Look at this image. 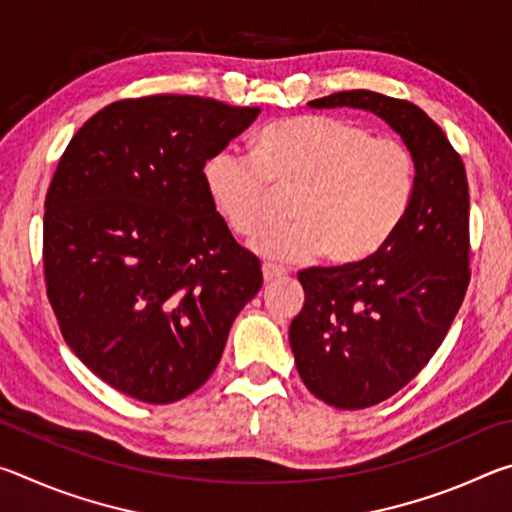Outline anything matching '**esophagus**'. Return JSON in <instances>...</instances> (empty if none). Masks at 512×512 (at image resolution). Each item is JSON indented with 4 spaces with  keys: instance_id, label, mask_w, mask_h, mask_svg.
<instances>
[{
    "instance_id": "esophagus-1",
    "label": "esophagus",
    "mask_w": 512,
    "mask_h": 512,
    "mask_svg": "<svg viewBox=\"0 0 512 512\" xmlns=\"http://www.w3.org/2000/svg\"><path fill=\"white\" fill-rule=\"evenodd\" d=\"M262 273H264V282H266V284L280 280V277L287 275V271H284L282 266H273V264H264V266H262Z\"/></svg>"
}]
</instances>
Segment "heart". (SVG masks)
Segmentation results:
<instances>
[{"label":"heart","instance_id":"obj_1","mask_svg":"<svg viewBox=\"0 0 512 512\" xmlns=\"http://www.w3.org/2000/svg\"><path fill=\"white\" fill-rule=\"evenodd\" d=\"M203 183L214 210L239 237H255L275 214V192L296 194L291 225L264 232L253 248L275 262L325 253L363 262L388 244L418 189V162L404 142L375 137L359 121L296 115L266 124L253 155L212 153Z\"/></svg>","mask_w":512,"mask_h":512}]
</instances>
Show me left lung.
Listing matches in <instances>:
<instances>
[{
	"label": "left lung",
	"mask_w": 512,
	"mask_h": 512,
	"mask_svg": "<svg viewBox=\"0 0 512 512\" xmlns=\"http://www.w3.org/2000/svg\"><path fill=\"white\" fill-rule=\"evenodd\" d=\"M311 108H359L386 121L418 162V189L395 235L348 266L298 273L305 307L289 341L302 381L336 409L388 400L427 366L470 284V192L461 155L409 101L336 92Z\"/></svg>",
	"instance_id": "1"
}]
</instances>
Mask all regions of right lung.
Instances as JSON below:
<instances>
[{
  "label": "right lung",
  "instance_id": "1",
  "mask_svg": "<svg viewBox=\"0 0 512 512\" xmlns=\"http://www.w3.org/2000/svg\"><path fill=\"white\" fill-rule=\"evenodd\" d=\"M257 115L187 94L115 101L79 128L51 178L42 262L60 332L135 400L201 388L262 287L259 259L203 183L205 160Z\"/></svg>",
  "mask_w": 512,
  "mask_h": 512
}]
</instances>
